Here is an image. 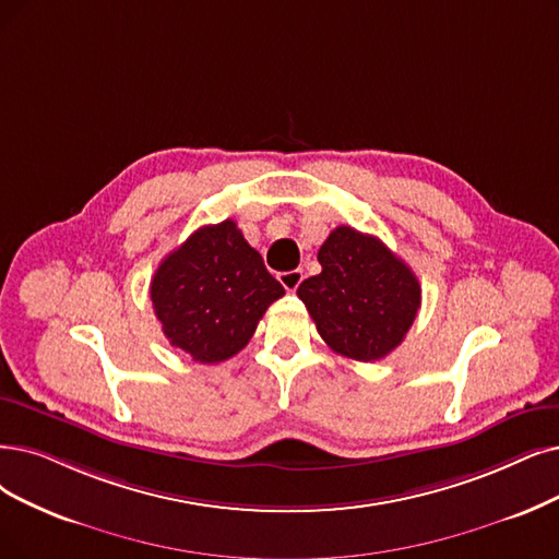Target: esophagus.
Here are the masks:
<instances>
[{
  "label": "esophagus",
  "instance_id": "1",
  "mask_svg": "<svg viewBox=\"0 0 559 559\" xmlns=\"http://www.w3.org/2000/svg\"><path fill=\"white\" fill-rule=\"evenodd\" d=\"M280 282L286 288V292H296L302 282V271H288V273H280Z\"/></svg>",
  "mask_w": 559,
  "mask_h": 559
}]
</instances>
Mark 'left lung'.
<instances>
[{
    "label": "left lung",
    "instance_id": "8db88e82",
    "mask_svg": "<svg viewBox=\"0 0 559 559\" xmlns=\"http://www.w3.org/2000/svg\"><path fill=\"white\" fill-rule=\"evenodd\" d=\"M319 263L321 273L298 286V298L334 353L376 362L404 342L421 288L385 242L337 227L321 245Z\"/></svg>",
    "mask_w": 559,
    "mask_h": 559
}]
</instances>
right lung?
Listing matches in <instances>:
<instances>
[{"label":"right lung","instance_id":"add662e5","mask_svg":"<svg viewBox=\"0 0 559 559\" xmlns=\"http://www.w3.org/2000/svg\"><path fill=\"white\" fill-rule=\"evenodd\" d=\"M284 286L265 271L234 219L197 229L151 280V302L165 337L194 362L229 360Z\"/></svg>","mask_w":559,"mask_h":559}]
</instances>
